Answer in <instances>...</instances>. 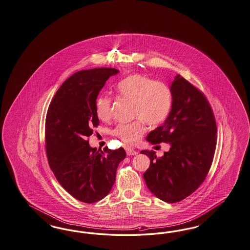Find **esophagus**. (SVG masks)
I'll return each instance as SVG.
<instances>
[{"mask_svg":"<svg viewBox=\"0 0 250 250\" xmlns=\"http://www.w3.org/2000/svg\"><path fill=\"white\" fill-rule=\"evenodd\" d=\"M125 150H126L127 155H136V154H138L137 150H134L133 148H130V147H126Z\"/></svg>","mask_w":250,"mask_h":250,"instance_id":"34e87169","label":"esophagus"}]
</instances>
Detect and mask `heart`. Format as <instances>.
<instances>
[{"mask_svg": "<svg viewBox=\"0 0 250 250\" xmlns=\"http://www.w3.org/2000/svg\"><path fill=\"white\" fill-rule=\"evenodd\" d=\"M116 91L123 98L133 102V117L139 118L129 124H120L113 135L123 142L135 144L146 131L144 122L158 125L166 120L172 106L169 87L142 74H133L121 80ZM96 114L101 121H108L111 115V99L100 96L96 102Z\"/></svg>", "mask_w": 250, "mask_h": 250, "instance_id": "obj_1", "label": "heart"}]
</instances>
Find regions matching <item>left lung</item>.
<instances>
[{"label":"left lung","instance_id":"obj_1","mask_svg":"<svg viewBox=\"0 0 250 250\" xmlns=\"http://www.w3.org/2000/svg\"><path fill=\"white\" fill-rule=\"evenodd\" d=\"M170 91L167 118L147 136L151 144L168 143L169 150L159 158L153 150L140 153L150 157L143 178L150 192L167 203H177L206 179L216 149L217 125L207 98L186 79L178 74Z\"/></svg>","mask_w":250,"mask_h":250}]
</instances>
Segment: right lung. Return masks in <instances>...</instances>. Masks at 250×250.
I'll use <instances>...</instances> for the list:
<instances>
[{
  "mask_svg": "<svg viewBox=\"0 0 250 250\" xmlns=\"http://www.w3.org/2000/svg\"><path fill=\"white\" fill-rule=\"evenodd\" d=\"M119 70H80L65 81L51 101L45 120V150L50 168L60 185L83 203H95L110 192L123 148L90 147L87 138L98 127L96 102L100 90Z\"/></svg>",
  "mask_w": 250,
  "mask_h": 250,
  "instance_id": "1",
  "label": "right lung"
}]
</instances>
